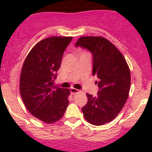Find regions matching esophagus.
Wrapping results in <instances>:
<instances>
[{
  "mask_svg": "<svg viewBox=\"0 0 152 152\" xmlns=\"http://www.w3.org/2000/svg\"><path fill=\"white\" fill-rule=\"evenodd\" d=\"M79 92H80V91H79V90L75 89V88H72V89H71V94H72V95L77 94H78Z\"/></svg>",
  "mask_w": 152,
  "mask_h": 152,
  "instance_id": "34e87169",
  "label": "esophagus"
}]
</instances>
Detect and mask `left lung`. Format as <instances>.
Instances as JSON below:
<instances>
[{"instance_id": "8db88e82", "label": "left lung", "mask_w": 152, "mask_h": 152, "mask_svg": "<svg viewBox=\"0 0 152 152\" xmlns=\"http://www.w3.org/2000/svg\"><path fill=\"white\" fill-rule=\"evenodd\" d=\"M79 46L92 54V74L99 88L96 96L87 94L88 103L81 110L88 123L102 126L115 119L124 107L131 84L129 68L121 52L103 37L82 36L75 44Z\"/></svg>"}]
</instances>
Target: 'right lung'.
Masks as SVG:
<instances>
[{"label": "right lung", "instance_id": "1", "mask_svg": "<svg viewBox=\"0 0 152 152\" xmlns=\"http://www.w3.org/2000/svg\"><path fill=\"white\" fill-rule=\"evenodd\" d=\"M72 39L52 36L41 40L31 49L21 70L20 92L23 101L29 113L44 123L58 121L69 103V90L54 85V80Z\"/></svg>", "mask_w": 152, "mask_h": 152}]
</instances>
